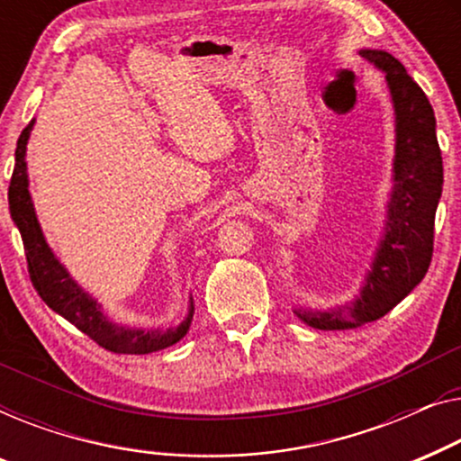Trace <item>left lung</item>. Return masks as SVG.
<instances>
[{
	"label": "left lung",
	"mask_w": 461,
	"mask_h": 461,
	"mask_svg": "<svg viewBox=\"0 0 461 461\" xmlns=\"http://www.w3.org/2000/svg\"><path fill=\"white\" fill-rule=\"evenodd\" d=\"M359 56L384 73L391 94L393 187L378 246L359 294L330 309H294L307 326L317 330H348L380 320L422 282L432 258L434 212L443 192L437 119L426 94L388 51L359 50Z\"/></svg>",
	"instance_id": "1"
}]
</instances>
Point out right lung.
<instances>
[{
    "label": "right lung",
    "mask_w": 461,
    "mask_h": 461,
    "mask_svg": "<svg viewBox=\"0 0 461 461\" xmlns=\"http://www.w3.org/2000/svg\"><path fill=\"white\" fill-rule=\"evenodd\" d=\"M35 119L23 129L21 138L16 144V163L12 173L8 203L12 221L21 231L24 250H27V263L31 282H33L39 296L43 298L50 309L58 315L68 320L83 334L98 342L100 347L113 353L122 355H148L154 351H163L179 342L190 330L194 317V298L190 296L187 313L177 326L171 328H140L119 323L110 320L102 303L94 298L87 290L73 280L68 269L64 267L56 252L50 249L48 240L43 236L41 225H39L33 198L29 192V173H27V144L33 131Z\"/></svg>",
    "instance_id": "add662e5"
}]
</instances>
